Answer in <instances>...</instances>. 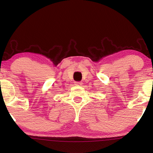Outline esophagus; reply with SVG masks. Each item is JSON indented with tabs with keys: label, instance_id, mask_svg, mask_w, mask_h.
<instances>
[{
	"label": "esophagus",
	"instance_id": "esophagus-1",
	"mask_svg": "<svg viewBox=\"0 0 153 153\" xmlns=\"http://www.w3.org/2000/svg\"><path fill=\"white\" fill-rule=\"evenodd\" d=\"M76 85H77V86H80V85L82 84V82H76V84H75Z\"/></svg>",
	"mask_w": 153,
	"mask_h": 153
}]
</instances>
